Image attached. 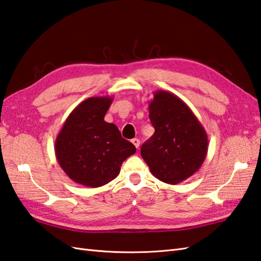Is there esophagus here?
<instances>
[{
    "label": "esophagus",
    "instance_id": "34e87169",
    "mask_svg": "<svg viewBox=\"0 0 261 261\" xmlns=\"http://www.w3.org/2000/svg\"><path fill=\"white\" fill-rule=\"evenodd\" d=\"M132 143L134 144V146H135L136 148H138V147H139V144H141V142H139L138 138H133V139H132Z\"/></svg>",
    "mask_w": 261,
    "mask_h": 261
}]
</instances>
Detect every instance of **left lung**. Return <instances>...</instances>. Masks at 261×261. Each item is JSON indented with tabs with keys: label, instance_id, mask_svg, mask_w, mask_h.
Segmentation results:
<instances>
[{
	"label": "left lung",
	"instance_id": "8db88e82",
	"mask_svg": "<svg viewBox=\"0 0 261 261\" xmlns=\"http://www.w3.org/2000/svg\"><path fill=\"white\" fill-rule=\"evenodd\" d=\"M148 109L155 133L142 145V157L157 179L176 185L201 167L208 136L193 111L174 94L156 91Z\"/></svg>",
	"mask_w": 261,
	"mask_h": 261
}]
</instances>
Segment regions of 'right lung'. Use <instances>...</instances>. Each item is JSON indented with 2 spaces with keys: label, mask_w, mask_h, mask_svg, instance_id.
I'll list each match as a JSON object with an SVG mask.
<instances>
[{
  "label": "right lung",
  "mask_w": 261,
  "mask_h": 261,
  "mask_svg": "<svg viewBox=\"0 0 261 261\" xmlns=\"http://www.w3.org/2000/svg\"><path fill=\"white\" fill-rule=\"evenodd\" d=\"M111 96L90 97L69 114L55 141V156L76 184L96 188L115 179L136 148L120 135L115 124L104 120Z\"/></svg>",
  "instance_id": "right-lung-1"
}]
</instances>
